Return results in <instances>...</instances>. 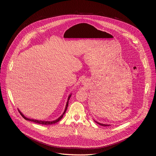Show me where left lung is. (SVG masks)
I'll list each match as a JSON object with an SVG mask.
<instances>
[{
	"label": "left lung",
	"mask_w": 156,
	"mask_h": 156,
	"mask_svg": "<svg viewBox=\"0 0 156 156\" xmlns=\"http://www.w3.org/2000/svg\"><path fill=\"white\" fill-rule=\"evenodd\" d=\"M94 122H96V123H97L98 124H99V125H101V126H110V125H105V124H102V123H99V122H96V121H95L94 120Z\"/></svg>",
	"instance_id": "left-lung-1"
}]
</instances>
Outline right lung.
I'll return each mask as SVG.
<instances>
[{"label": "right lung", "mask_w": 156, "mask_h": 156, "mask_svg": "<svg viewBox=\"0 0 156 156\" xmlns=\"http://www.w3.org/2000/svg\"><path fill=\"white\" fill-rule=\"evenodd\" d=\"M71 96H72V94H70V96H69V98H68V101H67V102H66V106H65V110H64V112H63L62 115H61V116H60V117H58L57 119H56V120H54V121H42V120H34V119H28V118L26 117H25L23 114H22V113L20 112V110L19 109H18V111H19L20 114H21V115L22 117H23L25 120H29V121L33 122H34V123H39V124H42V125H52V124H54V123H55L58 122V121H60V120L62 119V117H63V115L65 114V112H66V108H67V107H68V105H69V101L70 98L71 97Z\"/></svg>", "instance_id": "add662e5"}]
</instances>
